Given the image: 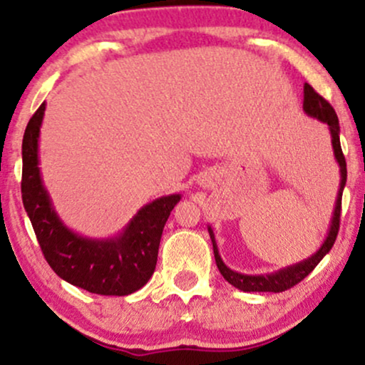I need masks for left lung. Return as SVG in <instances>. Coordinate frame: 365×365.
<instances>
[{
  "label": "left lung",
  "instance_id": "obj_1",
  "mask_svg": "<svg viewBox=\"0 0 365 365\" xmlns=\"http://www.w3.org/2000/svg\"><path fill=\"white\" fill-rule=\"evenodd\" d=\"M304 111L305 115L311 116L322 121V123L328 125L329 133H331V145H333V154L336 159L338 166H340V188H338L336 202H334L333 216H331V223L328 228V235H326L324 242H322L319 249L316 250L312 255H309L304 261L290 264V266L282 267V269L274 271V273H266V274H244L238 273V271L230 269L228 266L221 259L220 250H217V244L215 238V232H212L211 226H207L209 237L212 242V250H215V259L216 266L220 269V273L223 274V278L230 284L238 288L242 292H284L288 288L295 287L297 283L302 282L317 264L321 262V259L329 252L331 247H333L334 240H336L338 228H340V212H341V195L343 188L346 183V163L345 156L341 153V144H340V123H338V116L334 113L333 106L326 101L324 98H321L316 91L312 89L309 83H304Z\"/></svg>",
  "mask_w": 365,
  "mask_h": 365
}]
</instances>
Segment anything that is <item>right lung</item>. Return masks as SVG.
I'll return each mask as SVG.
<instances>
[{
  "label": "right lung",
  "instance_id": "right-lung-1",
  "mask_svg": "<svg viewBox=\"0 0 365 365\" xmlns=\"http://www.w3.org/2000/svg\"><path fill=\"white\" fill-rule=\"evenodd\" d=\"M46 103L27 123L22 142V200L46 261L61 279L98 295L123 297L140 290L156 269L159 242L182 194L142 206L120 233L83 237L61 221L39 168V135Z\"/></svg>",
  "mask_w": 365,
  "mask_h": 365
}]
</instances>
